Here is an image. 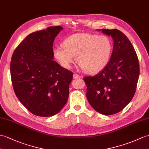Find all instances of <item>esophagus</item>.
Masks as SVG:
<instances>
[{"instance_id":"1","label":"esophagus","mask_w":149,"mask_h":149,"mask_svg":"<svg viewBox=\"0 0 149 149\" xmlns=\"http://www.w3.org/2000/svg\"><path fill=\"white\" fill-rule=\"evenodd\" d=\"M73 77H74V79H79V78H81V77L79 75H78L77 74H74V75H73Z\"/></svg>"}]
</instances>
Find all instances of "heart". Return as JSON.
Returning a JSON list of instances; mask_svg holds the SVG:
<instances>
[{"mask_svg": "<svg viewBox=\"0 0 149 149\" xmlns=\"http://www.w3.org/2000/svg\"><path fill=\"white\" fill-rule=\"evenodd\" d=\"M61 47L53 49L54 57L63 67L70 68L74 61L89 74H97L109 64L112 50L109 38L104 35L80 33L68 36Z\"/></svg>", "mask_w": 149, "mask_h": 149, "instance_id": "heart-1", "label": "heart"}]
</instances>
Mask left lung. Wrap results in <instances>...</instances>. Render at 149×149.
Instances as JSON below:
<instances>
[{
	"label": "left lung",
	"instance_id": "obj_1",
	"mask_svg": "<svg viewBox=\"0 0 149 149\" xmlns=\"http://www.w3.org/2000/svg\"><path fill=\"white\" fill-rule=\"evenodd\" d=\"M101 30L113 40L111 58L103 70L93 77H84V81L89 104L100 113L112 115L122 110L134 96L140 74L139 61L133 45L122 32Z\"/></svg>",
	"mask_w": 149,
	"mask_h": 149
}]
</instances>
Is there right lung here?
Returning <instances> with one entry per match:
<instances>
[{"mask_svg":"<svg viewBox=\"0 0 149 149\" xmlns=\"http://www.w3.org/2000/svg\"><path fill=\"white\" fill-rule=\"evenodd\" d=\"M62 30L49 26L30 33L12 55L10 71L15 95L36 116L55 115L68 98L73 73L53 60L54 40Z\"/></svg>","mask_w":149,"mask_h":149,"instance_id":"1","label":"right lung"}]
</instances>
